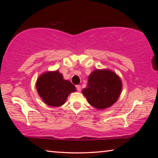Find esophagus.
Instances as JSON below:
<instances>
[{"label":"esophagus","instance_id":"obj_1","mask_svg":"<svg viewBox=\"0 0 158 158\" xmlns=\"http://www.w3.org/2000/svg\"><path fill=\"white\" fill-rule=\"evenodd\" d=\"M76 88H77V90H78V91H81V85H76Z\"/></svg>","mask_w":158,"mask_h":158}]
</instances>
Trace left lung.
I'll use <instances>...</instances> for the list:
<instances>
[{
  "instance_id": "obj_1",
  "label": "left lung",
  "mask_w": 158,
  "mask_h": 158,
  "mask_svg": "<svg viewBox=\"0 0 158 158\" xmlns=\"http://www.w3.org/2000/svg\"><path fill=\"white\" fill-rule=\"evenodd\" d=\"M121 89V79L114 72L97 69L89 75L87 87L82 93L90 105L103 109L116 102Z\"/></svg>"
}]
</instances>
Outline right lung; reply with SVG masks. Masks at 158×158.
Returning <instances> with one entry per match:
<instances>
[{
    "instance_id": "1",
    "label": "right lung",
    "mask_w": 158,
    "mask_h": 158,
    "mask_svg": "<svg viewBox=\"0 0 158 158\" xmlns=\"http://www.w3.org/2000/svg\"><path fill=\"white\" fill-rule=\"evenodd\" d=\"M36 88L44 102L52 106L63 105L69 93L75 91V86L68 80L63 79L58 71L42 74L37 80Z\"/></svg>"
}]
</instances>
